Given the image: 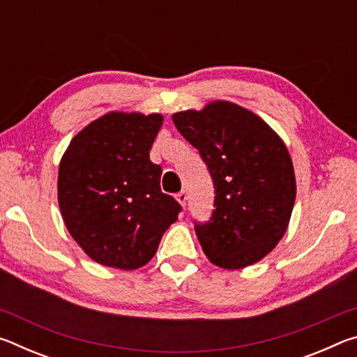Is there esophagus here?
Listing matches in <instances>:
<instances>
[{"label":"esophagus","instance_id":"34e87169","mask_svg":"<svg viewBox=\"0 0 357 357\" xmlns=\"http://www.w3.org/2000/svg\"><path fill=\"white\" fill-rule=\"evenodd\" d=\"M176 200L179 202V204L183 208H185V202H187V193L183 190V192H179L178 195H176Z\"/></svg>","mask_w":357,"mask_h":357}]
</instances>
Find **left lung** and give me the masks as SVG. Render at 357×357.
<instances>
[{
  "label": "left lung",
  "instance_id": "1",
  "mask_svg": "<svg viewBox=\"0 0 357 357\" xmlns=\"http://www.w3.org/2000/svg\"><path fill=\"white\" fill-rule=\"evenodd\" d=\"M214 183L213 217L195 223L204 255L223 269L263 259L285 234L296 198L291 157L282 138L247 108L214 100L173 114Z\"/></svg>",
  "mask_w": 357,
  "mask_h": 357
}]
</instances>
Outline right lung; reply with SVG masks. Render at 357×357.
<instances>
[{
    "label": "right lung",
    "instance_id": "1",
    "mask_svg": "<svg viewBox=\"0 0 357 357\" xmlns=\"http://www.w3.org/2000/svg\"><path fill=\"white\" fill-rule=\"evenodd\" d=\"M164 116L110 112L72 138L59 162L58 203L70 236L96 263H149L181 204L160 190L149 151Z\"/></svg>",
    "mask_w": 357,
    "mask_h": 357
}]
</instances>
